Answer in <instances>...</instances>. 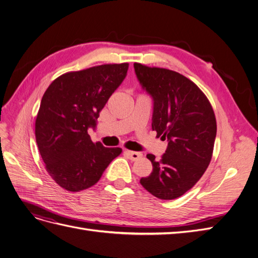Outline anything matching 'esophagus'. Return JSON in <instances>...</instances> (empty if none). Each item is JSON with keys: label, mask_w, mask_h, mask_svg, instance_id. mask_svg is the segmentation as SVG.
Returning <instances> with one entry per match:
<instances>
[{"label": "esophagus", "mask_w": 258, "mask_h": 258, "mask_svg": "<svg viewBox=\"0 0 258 258\" xmlns=\"http://www.w3.org/2000/svg\"><path fill=\"white\" fill-rule=\"evenodd\" d=\"M124 154H126L131 160H138V159H140V158L142 157V154H141V153H139V152L126 151V152H124Z\"/></svg>", "instance_id": "esophagus-1"}]
</instances>
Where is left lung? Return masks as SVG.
Instances as JSON below:
<instances>
[{
    "instance_id": "1",
    "label": "left lung",
    "mask_w": 258,
    "mask_h": 258,
    "mask_svg": "<svg viewBox=\"0 0 258 258\" xmlns=\"http://www.w3.org/2000/svg\"><path fill=\"white\" fill-rule=\"evenodd\" d=\"M142 87L154 99L152 128L168 140L159 160L147 154L152 173L140 183L163 200L181 197L196 184L212 159L216 137L215 114L198 86L172 70L135 63Z\"/></svg>"
}]
</instances>
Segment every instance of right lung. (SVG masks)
<instances>
[{
	"label": "right lung",
	"mask_w": 258,
	"mask_h": 258,
	"mask_svg": "<svg viewBox=\"0 0 258 258\" xmlns=\"http://www.w3.org/2000/svg\"><path fill=\"white\" fill-rule=\"evenodd\" d=\"M129 63H108L57 77L46 89L35 119V138L45 169L68 191L93 186L120 147L92 142L88 128L126 77Z\"/></svg>",
	"instance_id": "obj_1"
}]
</instances>
